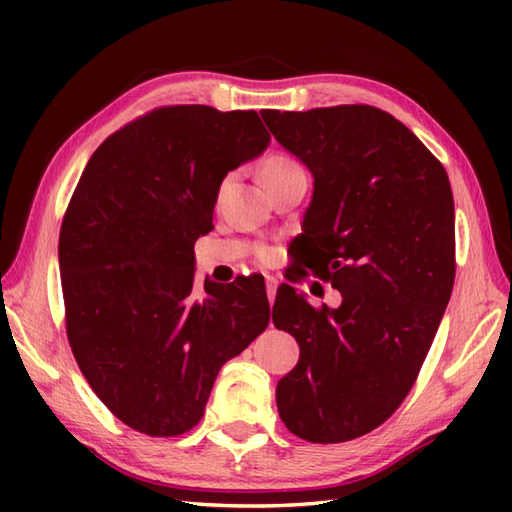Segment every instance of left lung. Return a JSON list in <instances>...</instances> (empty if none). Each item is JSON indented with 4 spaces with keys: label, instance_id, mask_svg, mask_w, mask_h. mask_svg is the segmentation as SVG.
<instances>
[{
    "label": "left lung",
    "instance_id": "obj_1",
    "mask_svg": "<svg viewBox=\"0 0 512 512\" xmlns=\"http://www.w3.org/2000/svg\"><path fill=\"white\" fill-rule=\"evenodd\" d=\"M255 156L213 107H167L107 138L76 184L59 239L70 347L103 405L147 436L193 429L220 367L268 325L262 275L200 279L193 253L222 180Z\"/></svg>",
    "mask_w": 512,
    "mask_h": 512
}]
</instances>
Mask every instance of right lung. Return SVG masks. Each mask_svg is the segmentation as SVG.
I'll list each match as a JSON object with an SVG mask.
<instances>
[{
    "instance_id": "1",
    "label": "right lung",
    "mask_w": 512,
    "mask_h": 512,
    "mask_svg": "<svg viewBox=\"0 0 512 512\" xmlns=\"http://www.w3.org/2000/svg\"><path fill=\"white\" fill-rule=\"evenodd\" d=\"M301 114L281 143L314 180L292 246L341 297L275 319L301 350L277 409L295 436L334 444L380 427L416 383L451 297L455 211L442 165L394 116Z\"/></svg>"
}]
</instances>
